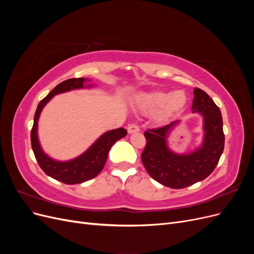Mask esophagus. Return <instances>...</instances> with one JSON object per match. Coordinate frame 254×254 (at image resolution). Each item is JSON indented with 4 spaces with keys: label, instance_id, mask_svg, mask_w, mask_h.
<instances>
[{
    "label": "esophagus",
    "instance_id": "esophagus-1",
    "mask_svg": "<svg viewBox=\"0 0 254 254\" xmlns=\"http://www.w3.org/2000/svg\"><path fill=\"white\" fill-rule=\"evenodd\" d=\"M128 133H134V132H139L140 131V127L137 126L135 123H132L128 126Z\"/></svg>",
    "mask_w": 254,
    "mask_h": 254
}]
</instances>
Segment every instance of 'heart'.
<instances>
[{"mask_svg": "<svg viewBox=\"0 0 254 254\" xmlns=\"http://www.w3.org/2000/svg\"><path fill=\"white\" fill-rule=\"evenodd\" d=\"M187 103V96L181 91L174 93H165V92H151L144 94L142 97V106L145 110L156 112L160 109L164 110L165 114L182 109Z\"/></svg>", "mask_w": 254, "mask_h": 254, "instance_id": "heart-1", "label": "heart"}]
</instances>
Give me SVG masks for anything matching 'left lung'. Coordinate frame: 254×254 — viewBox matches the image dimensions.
I'll use <instances>...</instances> for the list:
<instances>
[{"label": "left lung", "mask_w": 254, "mask_h": 254, "mask_svg": "<svg viewBox=\"0 0 254 254\" xmlns=\"http://www.w3.org/2000/svg\"><path fill=\"white\" fill-rule=\"evenodd\" d=\"M193 112L201 113L204 137L202 145L188 155H178L166 144L168 131L178 123L147 129L141 160L152 179L171 189H184L205 179L216 167L225 147L222 117L213 99L201 89L195 88Z\"/></svg>", "instance_id": "left-lung-1"}]
</instances>
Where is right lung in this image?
Here are the masks:
<instances>
[{
	"mask_svg": "<svg viewBox=\"0 0 254 254\" xmlns=\"http://www.w3.org/2000/svg\"><path fill=\"white\" fill-rule=\"evenodd\" d=\"M87 80V78H71L57 84L38 105L34 117L32 132H30L32 148L38 164L48 176L65 184L82 183L93 179L104 168L112 145L127 134V130L124 128H118L107 131L82 155L73 160L65 161V162L53 160L43 152L37 134L38 120H39L43 107L51 101L54 95L83 88V83ZM88 87H91V84Z\"/></svg>",
	"mask_w": 254,
	"mask_h": 254,
	"instance_id": "right-lung-1",
	"label": "right lung"
}]
</instances>
